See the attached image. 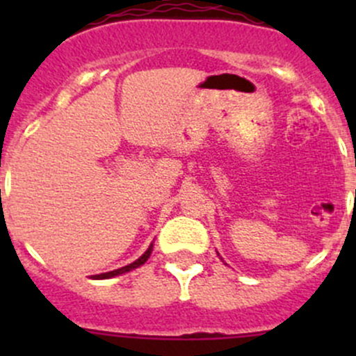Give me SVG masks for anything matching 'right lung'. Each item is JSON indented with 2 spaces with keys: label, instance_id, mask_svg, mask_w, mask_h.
<instances>
[{
  "label": "right lung",
  "instance_id": "obj_1",
  "mask_svg": "<svg viewBox=\"0 0 356 356\" xmlns=\"http://www.w3.org/2000/svg\"><path fill=\"white\" fill-rule=\"evenodd\" d=\"M152 250H153V245L149 246L148 250L145 251V254H143V257H139L138 260H136V261H132V264L125 265V267H122V268H117V270H111V272H105V274L92 275V277H95V279H110V277H115V275H118V274H124V272H129V270H132V268H138V267H141V265L145 264V261L148 260V258H149V254H152Z\"/></svg>",
  "mask_w": 356,
  "mask_h": 356
}]
</instances>
